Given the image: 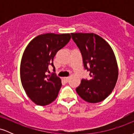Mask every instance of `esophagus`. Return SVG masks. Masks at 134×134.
Returning <instances> with one entry per match:
<instances>
[{
    "label": "esophagus",
    "instance_id": "34e87169",
    "mask_svg": "<svg viewBox=\"0 0 134 134\" xmlns=\"http://www.w3.org/2000/svg\"><path fill=\"white\" fill-rule=\"evenodd\" d=\"M63 79H64V80L66 82H67L69 81V77H64V78H63Z\"/></svg>",
    "mask_w": 134,
    "mask_h": 134
}]
</instances>
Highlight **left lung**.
<instances>
[{"label": "left lung", "mask_w": 134, "mask_h": 134, "mask_svg": "<svg viewBox=\"0 0 134 134\" xmlns=\"http://www.w3.org/2000/svg\"><path fill=\"white\" fill-rule=\"evenodd\" d=\"M81 51L84 69L90 80L82 79L76 88L79 96L91 103L101 102L111 94L118 76L116 57L110 45L94 33H71Z\"/></svg>", "instance_id": "left-lung-1"}]
</instances>
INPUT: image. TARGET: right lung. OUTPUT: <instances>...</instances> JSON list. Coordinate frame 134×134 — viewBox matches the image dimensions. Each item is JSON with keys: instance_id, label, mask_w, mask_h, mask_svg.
Wrapping results in <instances>:
<instances>
[{"instance_id": "add662e5", "label": "right lung", "mask_w": 134, "mask_h": 134, "mask_svg": "<svg viewBox=\"0 0 134 134\" xmlns=\"http://www.w3.org/2000/svg\"><path fill=\"white\" fill-rule=\"evenodd\" d=\"M70 34L47 33L30 41L23 53L20 66L21 83L27 96L36 104L45 106L58 96L62 82L55 73L47 76L58 50L68 43Z\"/></svg>"}]
</instances>
